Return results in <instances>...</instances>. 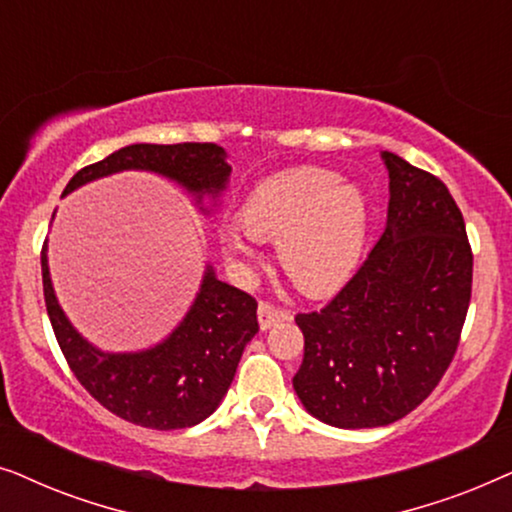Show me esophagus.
Segmentation results:
<instances>
[{"label":"esophagus","instance_id":"1","mask_svg":"<svg viewBox=\"0 0 512 512\" xmlns=\"http://www.w3.org/2000/svg\"><path fill=\"white\" fill-rule=\"evenodd\" d=\"M291 314L282 310V307H275L268 300H261V305H258V324H261L263 331H268L275 324H282V321L289 319Z\"/></svg>","mask_w":512,"mask_h":512}]
</instances>
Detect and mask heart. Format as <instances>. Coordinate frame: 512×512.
<instances>
[{
    "mask_svg": "<svg viewBox=\"0 0 512 512\" xmlns=\"http://www.w3.org/2000/svg\"><path fill=\"white\" fill-rule=\"evenodd\" d=\"M242 226L221 230L230 254H254V237L277 240V261L314 296L352 277L366 242L368 209L359 188L328 167H289L258 181L240 209Z\"/></svg>",
    "mask_w": 512,
    "mask_h": 512,
    "instance_id": "b5f03b06",
    "label": "heart"
}]
</instances>
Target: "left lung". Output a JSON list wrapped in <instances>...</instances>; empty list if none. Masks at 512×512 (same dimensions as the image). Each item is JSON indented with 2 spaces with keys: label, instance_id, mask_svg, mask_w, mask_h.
I'll return each instance as SVG.
<instances>
[{
  "label": "left lung",
  "instance_id": "obj_1",
  "mask_svg": "<svg viewBox=\"0 0 512 512\" xmlns=\"http://www.w3.org/2000/svg\"><path fill=\"white\" fill-rule=\"evenodd\" d=\"M382 160V237L331 303L296 314L305 354L293 389L338 429L387 426L415 410L450 368L471 303L473 254L457 202L396 153Z\"/></svg>",
  "mask_w": 512,
  "mask_h": 512
}]
</instances>
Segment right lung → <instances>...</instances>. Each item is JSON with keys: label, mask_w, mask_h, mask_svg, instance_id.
Returning a JSON list of instances; mask_svg holds the SVG:
<instances>
[{"label": "right lung", "mask_w": 512, "mask_h": 512, "mask_svg": "<svg viewBox=\"0 0 512 512\" xmlns=\"http://www.w3.org/2000/svg\"><path fill=\"white\" fill-rule=\"evenodd\" d=\"M123 170L163 174L198 202L205 195L219 198L230 177L226 151L216 144H130L76 172L62 195ZM41 282L48 319L76 380L116 417L146 429H186L212 415L233 382L244 347L258 333L256 300L216 279L212 265L184 321L156 347L128 354L102 352L69 324L55 298L46 244Z\"/></svg>", "instance_id": "right-lung-1"}]
</instances>
